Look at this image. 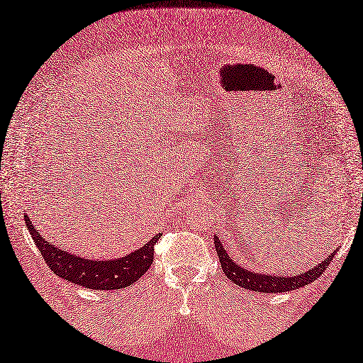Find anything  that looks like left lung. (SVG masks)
<instances>
[{
	"instance_id": "left-lung-1",
	"label": "left lung",
	"mask_w": 363,
	"mask_h": 363,
	"mask_svg": "<svg viewBox=\"0 0 363 363\" xmlns=\"http://www.w3.org/2000/svg\"><path fill=\"white\" fill-rule=\"evenodd\" d=\"M215 250H217V255L220 258L221 269H223L225 276L230 279L231 282L239 285V287H244L245 290L259 291V294H282V291H290L304 287V285L311 284L315 281L317 277L322 276V272L327 269V266L335 257L333 252L332 255H328L323 262L315 264L313 269H308L306 272H301V274L298 276H276L268 274V272L245 269L244 266L234 262V259L228 255L223 242L218 239V236H215Z\"/></svg>"
}]
</instances>
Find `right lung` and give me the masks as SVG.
Masks as SVG:
<instances>
[{"instance_id":"obj_1","label":"right lung","mask_w":363,"mask_h":363,"mask_svg":"<svg viewBox=\"0 0 363 363\" xmlns=\"http://www.w3.org/2000/svg\"><path fill=\"white\" fill-rule=\"evenodd\" d=\"M25 223L33 238L38 250L41 252L44 262L54 271L55 276L67 279L68 282L82 285L89 290H119L125 289L138 281L150 269L155 255V244L161 234H156L140 249L127 253L123 258L113 259H91L82 258L59 249L48 242L35 230L28 215H25Z\"/></svg>"}]
</instances>
